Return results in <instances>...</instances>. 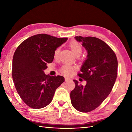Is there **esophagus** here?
I'll return each mask as SVG.
<instances>
[{
  "label": "esophagus",
  "mask_w": 132,
  "mask_h": 132,
  "mask_svg": "<svg viewBox=\"0 0 132 132\" xmlns=\"http://www.w3.org/2000/svg\"><path fill=\"white\" fill-rule=\"evenodd\" d=\"M70 80V79H69V78H65V81H66V82H68V81H69Z\"/></svg>",
  "instance_id": "obj_1"
}]
</instances>
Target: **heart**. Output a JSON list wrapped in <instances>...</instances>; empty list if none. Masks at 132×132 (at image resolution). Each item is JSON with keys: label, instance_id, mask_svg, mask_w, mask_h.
Here are the masks:
<instances>
[{"label": "heart", "instance_id": "heart-1", "mask_svg": "<svg viewBox=\"0 0 132 132\" xmlns=\"http://www.w3.org/2000/svg\"><path fill=\"white\" fill-rule=\"evenodd\" d=\"M69 47L71 49V51L73 52L74 55L76 56H79V55L82 53V48L80 44L76 41H71L69 44ZM60 52V49L57 48L54 51V57L57 58L58 57ZM61 71L65 75H71L74 71V67L71 66L69 64H64L63 65L61 68Z\"/></svg>", "mask_w": 132, "mask_h": 132}]
</instances>
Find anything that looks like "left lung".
<instances>
[{
	"instance_id": "left-lung-1",
	"label": "left lung",
	"mask_w": 132,
	"mask_h": 132,
	"mask_svg": "<svg viewBox=\"0 0 132 132\" xmlns=\"http://www.w3.org/2000/svg\"><path fill=\"white\" fill-rule=\"evenodd\" d=\"M81 42L87 52V58L79 77L86 81L85 86L74 80L75 87L70 93L71 102L75 109L89 112L100 105L110 94L117 75L118 62L111 47L94 37H75Z\"/></svg>"
}]
</instances>
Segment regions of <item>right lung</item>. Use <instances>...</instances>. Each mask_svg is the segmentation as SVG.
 <instances>
[{"instance_id":"obj_1","label":"right lung","mask_w":132,"mask_h":132,"mask_svg":"<svg viewBox=\"0 0 132 132\" xmlns=\"http://www.w3.org/2000/svg\"><path fill=\"white\" fill-rule=\"evenodd\" d=\"M67 39L38 34L25 39L16 50L12 77L18 93L30 107L39 109L49 105L55 90L64 81L62 76L46 75L43 70L53 62L54 51Z\"/></svg>"}]
</instances>
